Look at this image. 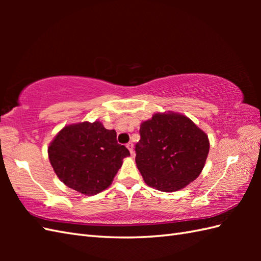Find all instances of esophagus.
Here are the masks:
<instances>
[{"label":"esophagus","instance_id":"34e87169","mask_svg":"<svg viewBox=\"0 0 261 261\" xmlns=\"http://www.w3.org/2000/svg\"><path fill=\"white\" fill-rule=\"evenodd\" d=\"M126 148L129 149V151L131 154H134V143L132 142H127L126 143Z\"/></svg>","mask_w":261,"mask_h":261}]
</instances>
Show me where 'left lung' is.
<instances>
[{
  "label": "left lung",
  "instance_id": "left-lung-1",
  "mask_svg": "<svg viewBox=\"0 0 261 261\" xmlns=\"http://www.w3.org/2000/svg\"><path fill=\"white\" fill-rule=\"evenodd\" d=\"M139 132L136 164L147 185L175 192L201 174L210 150L208 139L186 116L157 113L142 122Z\"/></svg>",
  "mask_w": 261,
  "mask_h": 261
}]
</instances>
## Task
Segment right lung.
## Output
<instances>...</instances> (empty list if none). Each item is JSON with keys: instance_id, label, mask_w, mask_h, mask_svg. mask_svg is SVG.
I'll return each instance as SVG.
<instances>
[{"instance_id": "add662e5", "label": "right lung", "mask_w": 261, "mask_h": 261, "mask_svg": "<svg viewBox=\"0 0 261 261\" xmlns=\"http://www.w3.org/2000/svg\"><path fill=\"white\" fill-rule=\"evenodd\" d=\"M48 153L59 179L85 195L109 187L122 159L130 156L116 141V132L97 121L65 126L50 143Z\"/></svg>"}]
</instances>
